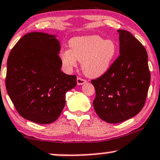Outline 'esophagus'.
<instances>
[{"instance_id":"esophagus-1","label":"esophagus","mask_w":160,"mask_h":160,"mask_svg":"<svg viewBox=\"0 0 160 160\" xmlns=\"http://www.w3.org/2000/svg\"><path fill=\"white\" fill-rule=\"evenodd\" d=\"M77 84L78 85H83V84H84V83H87V80H83V79H82V78H80V77H77Z\"/></svg>"}]
</instances>
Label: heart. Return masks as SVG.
I'll return each instance as SVG.
<instances>
[{
    "label": "heart",
    "instance_id": "1",
    "mask_svg": "<svg viewBox=\"0 0 160 160\" xmlns=\"http://www.w3.org/2000/svg\"><path fill=\"white\" fill-rule=\"evenodd\" d=\"M70 49H62L59 57L62 65L70 70L81 62L83 73L89 77H99L105 73L117 52L112 40H104L99 35L75 37L69 42Z\"/></svg>",
    "mask_w": 160,
    "mask_h": 160
}]
</instances>
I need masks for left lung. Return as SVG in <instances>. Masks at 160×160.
<instances>
[{"instance_id": "8db88e82", "label": "left lung", "mask_w": 160, "mask_h": 160, "mask_svg": "<svg viewBox=\"0 0 160 160\" xmlns=\"http://www.w3.org/2000/svg\"><path fill=\"white\" fill-rule=\"evenodd\" d=\"M119 33L118 58L99 78L91 80L96 91L93 101L97 114L104 122L119 123L140 112L150 84L147 52L129 32Z\"/></svg>"}]
</instances>
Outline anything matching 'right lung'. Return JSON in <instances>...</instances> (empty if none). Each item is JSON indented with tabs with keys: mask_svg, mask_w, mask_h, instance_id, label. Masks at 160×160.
Here are the masks:
<instances>
[{
	"mask_svg": "<svg viewBox=\"0 0 160 160\" xmlns=\"http://www.w3.org/2000/svg\"><path fill=\"white\" fill-rule=\"evenodd\" d=\"M56 35L30 32L11 49L6 89L22 117L42 125L54 122L63 110L65 95L77 86V77L61 71Z\"/></svg>",
	"mask_w": 160,
	"mask_h": 160,
	"instance_id": "right-lung-1",
	"label": "right lung"
}]
</instances>
